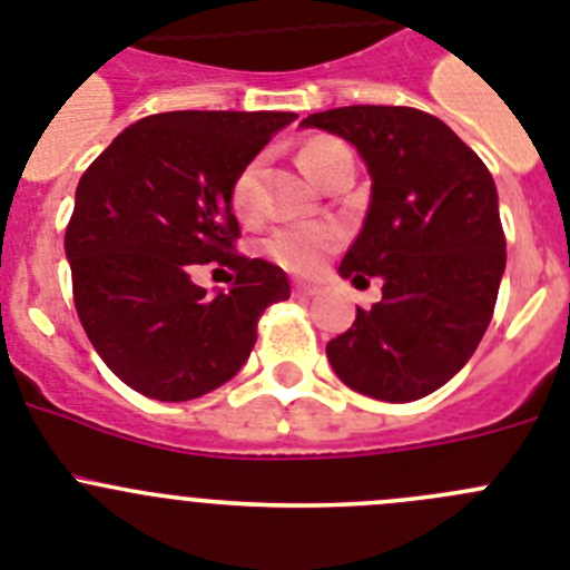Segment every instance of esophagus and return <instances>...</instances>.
<instances>
[{"label":"esophagus","mask_w":570,"mask_h":570,"mask_svg":"<svg viewBox=\"0 0 570 570\" xmlns=\"http://www.w3.org/2000/svg\"><path fill=\"white\" fill-rule=\"evenodd\" d=\"M320 294V288L316 285H305V282H296L294 285V296L296 299H311V296Z\"/></svg>","instance_id":"obj_1"}]
</instances>
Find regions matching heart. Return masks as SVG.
I'll return each mask as SVG.
<instances>
[{
	"mask_svg": "<svg viewBox=\"0 0 570 570\" xmlns=\"http://www.w3.org/2000/svg\"><path fill=\"white\" fill-rule=\"evenodd\" d=\"M299 165L314 183H322L340 165H354V156H351V148L334 136H314L311 142L302 145ZM259 159H250L230 185V208L242 219L256 216V208H259ZM334 245L336 230L328 225H285L262 242V254L291 274H314L322 256L334 250Z\"/></svg>",
	"mask_w": 570,
	"mask_h": 570,
	"instance_id": "b5f03b06",
	"label": "heart"
}]
</instances>
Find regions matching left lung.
Returning a JSON list of instances; mask_svg holds the SVG:
<instances>
[{"label": "left lung", "mask_w": 570, "mask_h": 570, "mask_svg": "<svg viewBox=\"0 0 570 570\" xmlns=\"http://www.w3.org/2000/svg\"><path fill=\"white\" fill-rule=\"evenodd\" d=\"M356 145L371 208L340 265L345 279H382L328 342L347 387L385 402L434 394L471 360L493 316L505 234L491 170L442 119L416 108L351 105L302 119Z\"/></svg>", "instance_id": "left-lung-1"}]
</instances>
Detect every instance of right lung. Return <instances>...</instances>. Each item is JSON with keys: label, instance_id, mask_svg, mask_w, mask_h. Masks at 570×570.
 I'll return each mask as SVG.
<instances>
[{"label": "right lung", "instance_id": "obj_1", "mask_svg": "<svg viewBox=\"0 0 570 570\" xmlns=\"http://www.w3.org/2000/svg\"><path fill=\"white\" fill-rule=\"evenodd\" d=\"M288 110L145 116L88 165L65 230L73 305L90 345L125 385L185 402L245 365L256 322L285 302V271L236 250V174L291 125ZM219 261L232 291L208 297L189 271Z\"/></svg>", "mask_w": 570, "mask_h": 570}]
</instances>
